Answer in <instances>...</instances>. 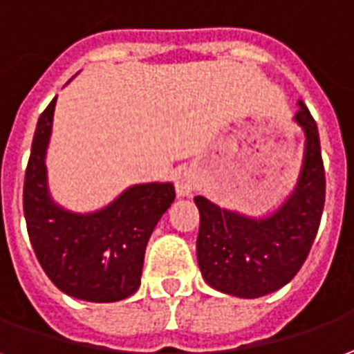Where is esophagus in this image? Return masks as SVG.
<instances>
[{"label":"esophagus","instance_id":"34e87169","mask_svg":"<svg viewBox=\"0 0 354 354\" xmlns=\"http://www.w3.org/2000/svg\"><path fill=\"white\" fill-rule=\"evenodd\" d=\"M196 187H198V174H196V169H192V167L180 169L177 177H175V188H177L179 196L192 194V190Z\"/></svg>","mask_w":354,"mask_h":354}]
</instances>
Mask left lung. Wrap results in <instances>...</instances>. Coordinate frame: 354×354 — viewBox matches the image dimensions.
<instances>
[{"mask_svg":"<svg viewBox=\"0 0 354 354\" xmlns=\"http://www.w3.org/2000/svg\"><path fill=\"white\" fill-rule=\"evenodd\" d=\"M294 122L304 131V160L292 192L273 213L249 216L196 196L198 266L209 286L237 298H260L290 283L306 262L324 207L319 130L304 102Z\"/></svg>","mask_w":354,"mask_h":354,"instance_id":"1","label":"left lung"}]
</instances>
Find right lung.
Segmentation results:
<instances>
[{"label": "right lung", "instance_id": "add662e5", "mask_svg": "<svg viewBox=\"0 0 354 354\" xmlns=\"http://www.w3.org/2000/svg\"><path fill=\"white\" fill-rule=\"evenodd\" d=\"M54 107L56 97L37 120L26 167L24 216L33 251L48 279L71 298L124 300L141 285L149 237L174 203L175 188L143 183L92 213L62 207L50 196L45 164Z\"/></svg>", "mask_w": 354, "mask_h": 354}]
</instances>
